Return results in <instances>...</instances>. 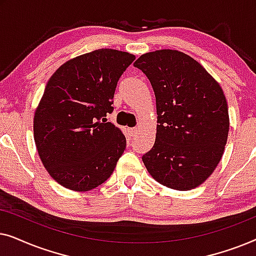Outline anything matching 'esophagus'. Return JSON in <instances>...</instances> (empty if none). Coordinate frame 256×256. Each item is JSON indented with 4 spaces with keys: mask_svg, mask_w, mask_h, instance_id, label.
<instances>
[{
    "mask_svg": "<svg viewBox=\"0 0 256 256\" xmlns=\"http://www.w3.org/2000/svg\"><path fill=\"white\" fill-rule=\"evenodd\" d=\"M129 132H130L132 136H135L136 134H138V128H132L130 130H129Z\"/></svg>",
    "mask_w": 256,
    "mask_h": 256,
    "instance_id": "esophagus-1",
    "label": "esophagus"
}]
</instances>
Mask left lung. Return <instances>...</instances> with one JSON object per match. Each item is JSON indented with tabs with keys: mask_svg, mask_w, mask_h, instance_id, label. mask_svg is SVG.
Here are the masks:
<instances>
[{
	"mask_svg": "<svg viewBox=\"0 0 256 256\" xmlns=\"http://www.w3.org/2000/svg\"><path fill=\"white\" fill-rule=\"evenodd\" d=\"M156 96L155 144L142 156L154 180L188 191L204 183L218 166L230 129L222 87L190 56L157 50L134 62Z\"/></svg>",
	"mask_w": 256,
	"mask_h": 256,
	"instance_id": "obj_1",
	"label": "left lung"
}]
</instances>
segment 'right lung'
<instances>
[{"instance_id":"add662e5","label":"right lung","mask_w":256,"mask_h":256,"mask_svg":"<svg viewBox=\"0 0 256 256\" xmlns=\"http://www.w3.org/2000/svg\"><path fill=\"white\" fill-rule=\"evenodd\" d=\"M135 56L100 48L71 59L45 87L34 118V138L45 169L73 191L104 183L126 149V138L112 122L118 82Z\"/></svg>"}]
</instances>
